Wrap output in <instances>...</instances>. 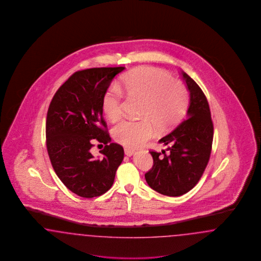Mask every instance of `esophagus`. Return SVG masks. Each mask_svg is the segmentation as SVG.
I'll use <instances>...</instances> for the list:
<instances>
[{
  "label": "esophagus",
  "mask_w": 261,
  "mask_h": 261,
  "mask_svg": "<svg viewBox=\"0 0 261 261\" xmlns=\"http://www.w3.org/2000/svg\"><path fill=\"white\" fill-rule=\"evenodd\" d=\"M134 152H135V150L134 149H131V148H124V153H125V155L127 156H132L133 154H134Z\"/></svg>",
  "instance_id": "1"
}]
</instances>
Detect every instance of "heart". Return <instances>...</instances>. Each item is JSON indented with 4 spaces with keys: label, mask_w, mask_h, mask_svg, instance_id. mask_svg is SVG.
Segmentation results:
<instances>
[{
    "label": "heart",
    "mask_w": 261,
    "mask_h": 261,
    "mask_svg": "<svg viewBox=\"0 0 261 261\" xmlns=\"http://www.w3.org/2000/svg\"><path fill=\"white\" fill-rule=\"evenodd\" d=\"M121 86L132 96L144 99L141 120L125 119L117 123L113 135L115 141L126 147L144 145L160 130H169L181 120L188 109L189 96L186 85L172 80L169 73L152 67L137 68L121 79ZM103 110L107 116L115 120L122 113V93L113 85L103 97Z\"/></svg>",
    "instance_id": "b5f03b06"
}]
</instances>
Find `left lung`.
<instances>
[{"label":"left lung","instance_id":"obj_1","mask_svg":"<svg viewBox=\"0 0 261 261\" xmlns=\"http://www.w3.org/2000/svg\"><path fill=\"white\" fill-rule=\"evenodd\" d=\"M189 91L186 120L159 140L168 146L160 152L150 151L153 166L146 173L147 185L167 196H180L194 188L208 165L214 125L207 98L188 73L181 72Z\"/></svg>","mask_w":261,"mask_h":261}]
</instances>
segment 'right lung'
I'll use <instances>...</instances> for the list:
<instances>
[{
  "label": "right lung",
  "mask_w": 261,
  "mask_h": 261,
  "mask_svg": "<svg viewBox=\"0 0 261 261\" xmlns=\"http://www.w3.org/2000/svg\"><path fill=\"white\" fill-rule=\"evenodd\" d=\"M124 67L92 68L73 73L54 94L46 124V147L56 175L65 187L84 198L112 188L121 164L123 147L110 143L103 117V97ZM94 139L106 146L101 160L90 152Z\"/></svg>",
  "instance_id": "add662e5"
}]
</instances>
